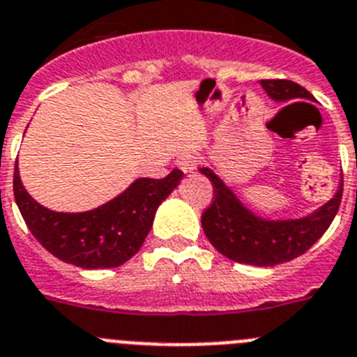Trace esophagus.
I'll list each match as a JSON object with an SVG mask.
<instances>
[{"instance_id":"34e87169","label":"esophagus","mask_w":357,"mask_h":357,"mask_svg":"<svg viewBox=\"0 0 357 357\" xmlns=\"http://www.w3.org/2000/svg\"><path fill=\"white\" fill-rule=\"evenodd\" d=\"M176 163H178V167L181 169L183 172H194L195 171V165H197V158H195L194 155H190V153H185V155L179 156L178 160H176Z\"/></svg>"}]
</instances>
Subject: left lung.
I'll use <instances>...</instances> for the list:
<instances>
[{
	"mask_svg": "<svg viewBox=\"0 0 357 357\" xmlns=\"http://www.w3.org/2000/svg\"><path fill=\"white\" fill-rule=\"evenodd\" d=\"M259 85L275 102L314 101L304 86L290 79H261ZM199 172L210 179L215 195L201 217L202 229L220 255L236 263L274 266L304 255L335 220L342 202L343 179H340L336 194L313 213L301 218H265L249 210L210 167H199Z\"/></svg>",
	"mask_w": 357,
	"mask_h": 357,
	"instance_id": "obj_1",
	"label": "left lung"
}]
</instances>
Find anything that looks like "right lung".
Wrapping results in <instances>:
<instances>
[{
    "label": "right lung",
    "instance_id": "obj_1",
    "mask_svg": "<svg viewBox=\"0 0 357 357\" xmlns=\"http://www.w3.org/2000/svg\"><path fill=\"white\" fill-rule=\"evenodd\" d=\"M181 179L179 169L163 179L139 178L94 210L63 213L38 204L28 194L15 162L14 197L28 229L51 255L82 268H115L139 252L156 210Z\"/></svg>",
    "mask_w": 357,
    "mask_h": 357
}]
</instances>
